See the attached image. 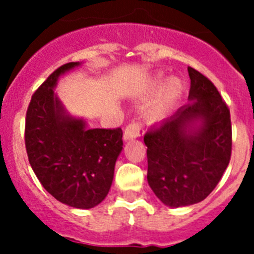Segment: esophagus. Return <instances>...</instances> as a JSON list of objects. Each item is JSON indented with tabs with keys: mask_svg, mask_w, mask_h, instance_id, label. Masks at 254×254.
Here are the masks:
<instances>
[{
	"mask_svg": "<svg viewBox=\"0 0 254 254\" xmlns=\"http://www.w3.org/2000/svg\"><path fill=\"white\" fill-rule=\"evenodd\" d=\"M141 134H143L142 126L137 122H133L131 125H128L125 129V134H123V138L125 141L128 140H134V138L140 137Z\"/></svg>",
	"mask_w": 254,
	"mask_h": 254,
	"instance_id": "obj_1",
	"label": "esophagus"
}]
</instances>
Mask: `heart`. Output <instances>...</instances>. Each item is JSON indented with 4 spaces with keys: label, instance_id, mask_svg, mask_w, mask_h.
Returning <instances> with one entry per match:
<instances>
[{
    "label": "heart",
    "instance_id": "1",
    "mask_svg": "<svg viewBox=\"0 0 254 254\" xmlns=\"http://www.w3.org/2000/svg\"><path fill=\"white\" fill-rule=\"evenodd\" d=\"M163 81L164 78L161 77V76L155 77L151 81V84L147 86L146 91H145L143 95L141 96V99L142 100L149 99L150 96L156 94V91H158L161 87V85H163L160 89V94H159L158 104H156L155 109L151 112V116H150L151 121L161 120L164 117V114L168 112V109L176 104V103L182 98L183 93H185L186 85L179 77H169L164 84Z\"/></svg>",
    "mask_w": 254,
    "mask_h": 254
}]
</instances>
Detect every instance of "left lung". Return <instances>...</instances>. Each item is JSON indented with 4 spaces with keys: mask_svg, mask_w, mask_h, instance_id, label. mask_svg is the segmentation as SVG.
<instances>
[{
    "mask_svg": "<svg viewBox=\"0 0 254 254\" xmlns=\"http://www.w3.org/2000/svg\"><path fill=\"white\" fill-rule=\"evenodd\" d=\"M188 102L145 134L147 182L169 207L206 198L228 168L232 155L230 112L215 85L188 67Z\"/></svg>",
    "mask_w": 254,
    "mask_h": 254,
    "instance_id": "8db88e82",
    "label": "left lung"
}]
</instances>
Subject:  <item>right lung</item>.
Wrapping results in <instances>:
<instances>
[{"label": "right lung", "mask_w": 254, "mask_h": 254, "mask_svg": "<svg viewBox=\"0 0 254 254\" xmlns=\"http://www.w3.org/2000/svg\"><path fill=\"white\" fill-rule=\"evenodd\" d=\"M80 62L52 73L31 96L25 120L29 163L48 193L75 208H93L111 190L116 161L123 149L121 128H90L69 114L55 89L61 76Z\"/></svg>", "instance_id": "obj_1"}]
</instances>
